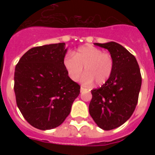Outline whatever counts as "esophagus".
I'll return each instance as SVG.
<instances>
[{
    "mask_svg": "<svg viewBox=\"0 0 155 155\" xmlns=\"http://www.w3.org/2000/svg\"><path fill=\"white\" fill-rule=\"evenodd\" d=\"M85 91H87V89H86V88H84V87L81 86V87H80V92H85Z\"/></svg>",
    "mask_w": 155,
    "mask_h": 155,
    "instance_id": "obj_1",
    "label": "esophagus"
}]
</instances>
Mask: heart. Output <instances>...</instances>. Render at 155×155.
Returning <instances> with one entry per match:
<instances>
[{
    "label": "heart",
    "mask_w": 155,
    "mask_h": 155,
    "mask_svg": "<svg viewBox=\"0 0 155 155\" xmlns=\"http://www.w3.org/2000/svg\"><path fill=\"white\" fill-rule=\"evenodd\" d=\"M64 68L73 81H77L84 71L81 82L84 85H92L94 81L98 85L105 84L113 74L114 62L110 54L90 45L79 47L74 54L67 53L63 57Z\"/></svg>",
    "instance_id": "b5f03b06"
}]
</instances>
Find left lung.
<instances>
[{
	"mask_svg": "<svg viewBox=\"0 0 155 155\" xmlns=\"http://www.w3.org/2000/svg\"><path fill=\"white\" fill-rule=\"evenodd\" d=\"M94 44L108 50L114 68L109 80L91 91L89 113L98 127L113 130L129 120L136 108L142 86L140 68L134 56L119 43Z\"/></svg>",
	"mask_w": 155,
	"mask_h": 155,
	"instance_id": "8db88e82",
	"label": "left lung"
}]
</instances>
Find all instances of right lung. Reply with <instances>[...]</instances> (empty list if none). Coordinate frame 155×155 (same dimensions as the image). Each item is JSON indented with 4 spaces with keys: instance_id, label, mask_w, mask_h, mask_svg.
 Instances as JSON below:
<instances>
[{
    "instance_id": "1",
    "label": "right lung",
    "mask_w": 155,
    "mask_h": 155,
    "mask_svg": "<svg viewBox=\"0 0 155 155\" xmlns=\"http://www.w3.org/2000/svg\"><path fill=\"white\" fill-rule=\"evenodd\" d=\"M64 42L31 48L15 68L14 92L25 119L38 130L59 126L69 115L80 86L68 76Z\"/></svg>"
}]
</instances>
